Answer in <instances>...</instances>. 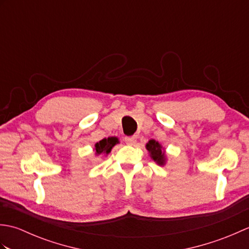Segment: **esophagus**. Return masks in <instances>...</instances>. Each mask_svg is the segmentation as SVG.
<instances>
[{
  "label": "esophagus",
  "mask_w": 249,
  "mask_h": 249,
  "mask_svg": "<svg viewBox=\"0 0 249 249\" xmlns=\"http://www.w3.org/2000/svg\"><path fill=\"white\" fill-rule=\"evenodd\" d=\"M137 141V137L136 136H131V137H125V142L126 144L128 145H134Z\"/></svg>",
  "instance_id": "esophagus-1"
}]
</instances>
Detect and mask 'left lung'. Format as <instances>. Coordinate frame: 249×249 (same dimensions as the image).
Wrapping results in <instances>:
<instances>
[{
  "mask_svg": "<svg viewBox=\"0 0 249 249\" xmlns=\"http://www.w3.org/2000/svg\"><path fill=\"white\" fill-rule=\"evenodd\" d=\"M145 147L147 152H149L150 157L154 160L156 163L160 166H165L167 162V156H166V151L163 150L162 145L160 142L151 139L147 143L145 144Z\"/></svg>",
  "mask_w": 249,
  "mask_h": 249,
  "instance_id": "left-lung-1",
  "label": "left lung"
}]
</instances>
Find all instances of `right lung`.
Instances as JSON below:
<instances>
[{"instance_id":"add662e5","label":"right lung","mask_w":249,"mask_h":249,"mask_svg":"<svg viewBox=\"0 0 249 249\" xmlns=\"http://www.w3.org/2000/svg\"><path fill=\"white\" fill-rule=\"evenodd\" d=\"M118 143H120V141L116 137H108V138L100 140L99 142H97V143H95V146H94L95 155L96 156L100 154L108 155L111 152V150H112V147Z\"/></svg>"}]
</instances>
